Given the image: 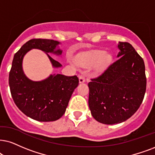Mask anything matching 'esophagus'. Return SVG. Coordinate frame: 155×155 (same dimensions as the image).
Masks as SVG:
<instances>
[{"mask_svg":"<svg viewBox=\"0 0 155 155\" xmlns=\"http://www.w3.org/2000/svg\"><path fill=\"white\" fill-rule=\"evenodd\" d=\"M79 83H84V81H85V76L83 74H81V75L79 76Z\"/></svg>","mask_w":155,"mask_h":155,"instance_id":"obj_1","label":"esophagus"}]
</instances>
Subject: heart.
<instances>
[{"instance_id": "b5f03b06", "label": "heart", "mask_w": 155, "mask_h": 155, "mask_svg": "<svg viewBox=\"0 0 155 155\" xmlns=\"http://www.w3.org/2000/svg\"><path fill=\"white\" fill-rule=\"evenodd\" d=\"M111 61L110 55L106 54L104 51L97 50L78 56L76 62L78 65L84 68L91 67L97 63V71H102L110 64Z\"/></svg>"}]
</instances>
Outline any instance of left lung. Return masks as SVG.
<instances>
[{
  "mask_svg": "<svg viewBox=\"0 0 155 155\" xmlns=\"http://www.w3.org/2000/svg\"><path fill=\"white\" fill-rule=\"evenodd\" d=\"M118 48V59L88 84L91 115L105 124L130 118L140 108L146 91L143 58L130 43L119 41Z\"/></svg>",
  "mask_w": 155,
  "mask_h": 155,
  "instance_id": "obj_1",
  "label": "left lung"
}]
</instances>
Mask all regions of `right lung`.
I'll use <instances>...</instances> for the list:
<instances>
[{
    "label": "right lung",
    "mask_w": 155,
    "mask_h": 155,
    "mask_svg": "<svg viewBox=\"0 0 155 155\" xmlns=\"http://www.w3.org/2000/svg\"><path fill=\"white\" fill-rule=\"evenodd\" d=\"M58 44L50 39H31L15 54L9 73L10 90L15 105L26 116L39 121H56L63 116L79 78L54 74L41 81H31L23 74V58L31 48H38L46 53L54 67H61V64L47 54H61L60 49L55 50Z\"/></svg>",
    "instance_id": "1"
}]
</instances>
